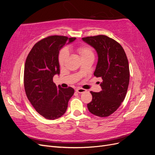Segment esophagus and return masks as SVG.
I'll return each instance as SVG.
<instances>
[{"instance_id":"obj_1","label":"esophagus","mask_w":155,"mask_h":155,"mask_svg":"<svg viewBox=\"0 0 155 155\" xmlns=\"http://www.w3.org/2000/svg\"><path fill=\"white\" fill-rule=\"evenodd\" d=\"M76 91L77 92H78L79 94H81V93H83V92H86L85 89L82 88H78Z\"/></svg>"}]
</instances>
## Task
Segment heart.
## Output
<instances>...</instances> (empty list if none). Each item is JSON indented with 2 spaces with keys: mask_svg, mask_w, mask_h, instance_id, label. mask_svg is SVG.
I'll use <instances>...</instances> for the list:
<instances>
[{
  "mask_svg": "<svg viewBox=\"0 0 155 155\" xmlns=\"http://www.w3.org/2000/svg\"><path fill=\"white\" fill-rule=\"evenodd\" d=\"M77 51L79 52V54L81 55V58L85 57L87 55H94L92 50L91 47H89L88 46H80L77 48ZM68 56V51L66 48H63L61 50L60 53L59 54V64L60 66H63L64 63L66 61V60Z\"/></svg>",
  "mask_w": 155,
  "mask_h": 155,
  "instance_id": "1",
  "label": "heart"
}]
</instances>
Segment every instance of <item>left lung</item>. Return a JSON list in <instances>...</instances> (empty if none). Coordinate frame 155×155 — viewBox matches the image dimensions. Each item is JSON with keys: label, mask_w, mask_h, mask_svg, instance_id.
I'll return each mask as SVG.
<instances>
[{"label": "left lung", "mask_w": 155, "mask_h": 155, "mask_svg": "<svg viewBox=\"0 0 155 155\" xmlns=\"http://www.w3.org/2000/svg\"><path fill=\"white\" fill-rule=\"evenodd\" d=\"M94 48L98 61L94 75L101 78V91H91L88 110L99 117L109 116L124 100L129 83L128 59L122 46L113 39L104 35L82 38Z\"/></svg>", "instance_id": "left-lung-1"}]
</instances>
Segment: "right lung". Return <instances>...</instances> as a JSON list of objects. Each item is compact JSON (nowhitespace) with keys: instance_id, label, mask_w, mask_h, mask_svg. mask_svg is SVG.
Returning a JSON list of instances; mask_svg holds the SVG:
<instances>
[{"instance_id":"1","label":"right lung","mask_w":155,"mask_h":155,"mask_svg":"<svg viewBox=\"0 0 155 155\" xmlns=\"http://www.w3.org/2000/svg\"><path fill=\"white\" fill-rule=\"evenodd\" d=\"M75 39L66 36H48L37 42L27 56L24 71L26 94L35 110L48 120L57 119L65 113L74 93L72 87L56 86L53 78L60 73L59 50Z\"/></svg>"}]
</instances>
